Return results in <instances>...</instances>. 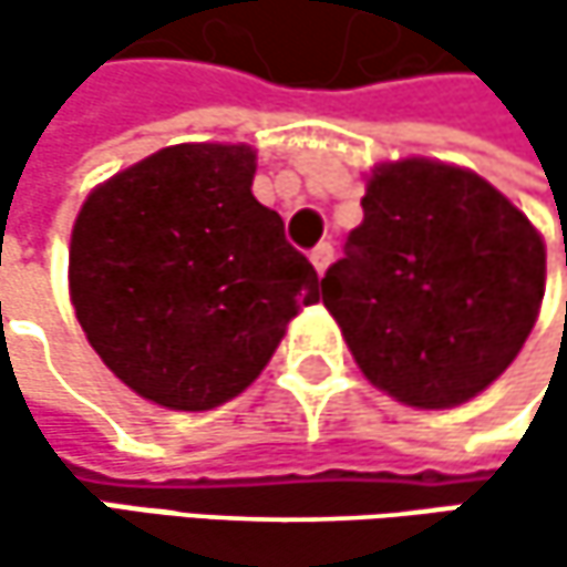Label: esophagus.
Returning a JSON list of instances; mask_svg holds the SVG:
<instances>
[{"label":"esophagus","instance_id":"34e87169","mask_svg":"<svg viewBox=\"0 0 567 567\" xmlns=\"http://www.w3.org/2000/svg\"><path fill=\"white\" fill-rule=\"evenodd\" d=\"M331 259H334V246H331V243H321V246H315V249H311V266H315V272H318V276H324V272H328Z\"/></svg>","mask_w":567,"mask_h":567}]
</instances>
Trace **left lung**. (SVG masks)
I'll return each instance as SVG.
<instances>
[{
	"label": "left lung",
	"instance_id": "left-lung-1",
	"mask_svg": "<svg viewBox=\"0 0 567 567\" xmlns=\"http://www.w3.org/2000/svg\"><path fill=\"white\" fill-rule=\"evenodd\" d=\"M361 206L321 279L361 374L420 410L483 394L538 321L542 233L489 179L430 157L378 164Z\"/></svg>",
	"mask_w": 567,
	"mask_h": 567
}]
</instances>
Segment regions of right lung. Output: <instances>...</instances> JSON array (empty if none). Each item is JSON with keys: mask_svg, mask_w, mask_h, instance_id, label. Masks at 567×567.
I'll return each mask as SVG.
<instances>
[{"mask_svg": "<svg viewBox=\"0 0 567 567\" xmlns=\"http://www.w3.org/2000/svg\"><path fill=\"white\" fill-rule=\"evenodd\" d=\"M249 144H173L78 209L68 291L87 344L134 394L213 410L269 364L318 272L252 196Z\"/></svg>", "mask_w": 567, "mask_h": 567, "instance_id": "1", "label": "right lung"}]
</instances>
